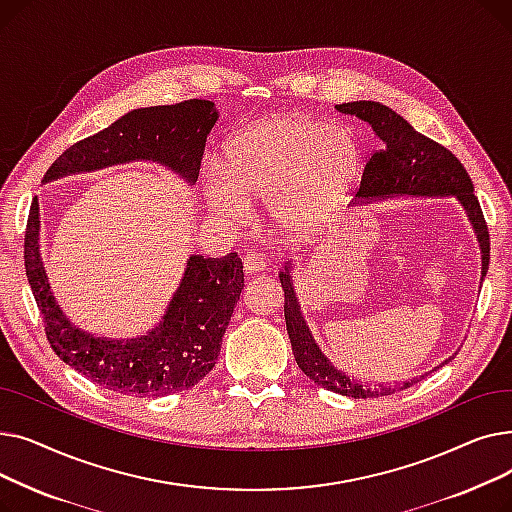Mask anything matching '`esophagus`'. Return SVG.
<instances>
[{
  "mask_svg": "<svg viewBox=\"0 0 512 512\" xmlns=\"http://www.w3.org/2000/svg\"><path fill=\"white\" fill-rule=\"evenodd\" d=\"M242 265H245L247 274H257V272L265 270L267 259L261 253H247L245 257H242Z\"/></svg>",
  "mask_w": 512,
  "mask_h": 512,
  "instance_id": "34e87169",
  "label": "esophagus"
}]
</instances>
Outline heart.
I'll return each instance as SVG.
<instances>
[{
	"label": "heart",
	"mask_w": 512,
	"mask_h": 512,
	"mask_svg": "<svg viewBox=\"0 0 512 512\" xmlns=\"http://www.w3.org/2000/svg\"><path fill=\"white\" fill-rule=\"evenodd\" d=\"M359 166L361 145L351 128L284 114L234 134L205 191L226 220H240L245 201H265L280 228L309 232L344 199Z\"/></svg>",
	"instance_id": "1"
}]
</instances>
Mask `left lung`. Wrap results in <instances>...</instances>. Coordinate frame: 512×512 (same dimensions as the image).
Here are the masks:
<instances>
[{
    "mask_svg": "<svg viewBox=\"0 0 512 512\" xmlns=\"http://www.w3.org/2000/svg\"><path fill=\"white\" fill-rule=\"evenodd\" d=\"M336 110L367 122L382 141V149L375 151L367 161L357 197L361 201L398 195L456 197V201L465 207L469 222L473 224V230L479 240L483 280L490 265V232L486 218H483V211L479 207V201L473 193V182L461 161L440 143L423 137V134L417 132L405 118L398 116L394 110L378 101H351L336 105ZM280 282L284 288V317L292 353L294 359H297V365L303 369L309 380H313L321 388L351 398L388 396L396 390L411 388L415 382H419L415 378L394 388H369L359 384L357 380L348 378L346 373H342L330 363V359L321 353V348L315 344L307 328V321L303 319L297 294H294L290 267H284V272H280Z\"/></svg>",
    "mask_w": 512,
    "mask_h": 512,
    "instance_id": "8db88e82",
    "label": "left lung"
}]
</instances>
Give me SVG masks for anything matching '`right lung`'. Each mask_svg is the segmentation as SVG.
<instances>
[{
    "label": "right lung",
    "mask_w": 512,
    "mask_h": 512,
    "mask_svg": "<svg viewBox=\"0 0 512 512\" xmlns=\"http://www.w3.org/2000/svg\"><path fill=\"white\" fill-rule=\"evenodd\" d=\"M215 120L218 112L205 99L132 110L93 137L68 147L49 166L43 182L149 159L193 184ZM39 226L35 197L24 232L26 278L43 317L47 342L66 365L107 390L141 398L193 388L213 369L245 286L242 261L236 253L220 259L203 255L188 259L166 315L147 336L95 338L72 326L53 299L39 253Z\"/></svg>",
    "instance_id": "obj_1"
}]
</instances>
